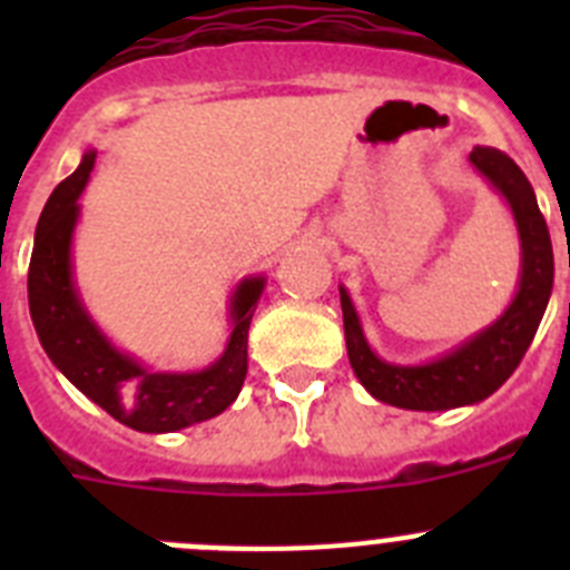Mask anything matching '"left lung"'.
<instances>
[{"label": "left lung", "instance_id": "8db88e82", "mask_svg": "<svg viewBox=\"0 0 570 570\" xmlns=\"http://www.w3.org/2000/svg\"><path fill=\"white\" fill-rule=\"evenodd\" d=\"M468 159L511 205L522 248L520 288L500 320L462 342L451 354L425 362V365H391L380 360L362 334L354 302L345 288H340L347 360L367 394L387 405L407 407V411H448V407L473 405L491 396L522 362L551 299V236H548L546 216L540 214L531 183L520 165L497 148L476 145Z\"/></svg>", "mask_w": 570, "mask_h": 570}]
</instances>
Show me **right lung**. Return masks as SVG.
<instances>
[{
  "label": "right lung",
  "mask_w": 570,
  "mask_h": 570,
  "mask_svg": "<svg viewBox=\"0 0 570 570\" xmlns=\"http://www.w3.org/2000/svg\"><path fill=\"white\" fill-rule=\"evenodd\" d=\"M94 163L97 150H88L79 168L50 194L39 216L28 268V305L45 354L88 400L142 434H168L223 414L239 396L248 374V328L265 276H250L236 285L228 347L205 371L159 374L122 354L85 311L70 265V239L79 219L77 199Z\"/></svg>",
  "instance_id": "obj_1"
}]
</instances>
